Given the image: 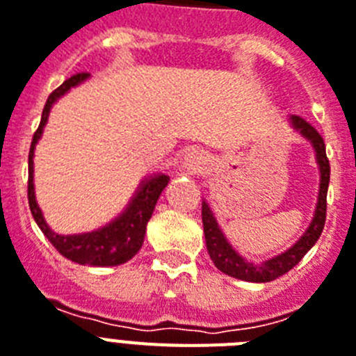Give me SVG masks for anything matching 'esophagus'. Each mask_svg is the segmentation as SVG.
<instances>
[{"instance_id":"esophagus-1","label":"esophagus","mask_w":356,"mask_h":356,"mask_svg":"<svg viewBox=\"0 0 356 356\" xmlns=\"http://www.w3.org/2000/svg\"><path fill=\"white\" fill-rule=\"evenodd\" d=\"M205 163H207V160H205V156L202 154V152L198 151H193L187 154V158H185V167L189 169V171L193 172H202L205 169Z\"/></svg>"}]
</instances>
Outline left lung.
<instances>
[{"label": "left lung", "mask_w": 356, "mask_h": 356, "mask_svg": "<svg viewBox=\"0 0 356 356\" xmlns=\"http://www.w3.org/2000/svg\"><path fill=\"white\" fill-rule=\"evenodd\" d=\"M291 125L296 131H300L304 138H307L316 152V163L320 167V189H318V202H316V209L313 214L309 227L300 236V240L284 251L282 254L275 258H269L262 264H251L248 260H243L240 254L233 249V245L227 242V238L224 236L222 229L216 224V218L213 216V211L209 209L207 202H202V222H204V234H205V245L209 251V257L213 264L218 267L220 271L229 275V277L238 278V280L245 282H271L277 280L278 277L286 275L291 271L296 264L300 262L304 254L309 251L316 243V240L322 234V229L325 224V209H327V187H330V160L325 156V143L324 138L320 136L309 122H305L300 116H291Z\"/></svg>", "instance_id": "8db88e82"}]
</instances>
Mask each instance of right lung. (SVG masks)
Segmentation results:
<instances>
[{
	"label": "right lung",
	"instance_id": "right-lung-1",
	"mask_svg": "<svg viewBox=\"0 0 356 356\" xmlns=\"http://www.w3.org/2000/svg\"><path fill=\"white\" fill-rule=\"evenodd\" d=\"M87 78H89L87 72H78V74L70 76L47 98V104L43 107V113H41L40 127L34 132L31 151H29V207H31L32 216L36 220L41 233L49 238V242L60 251V254H63L72 262L81 264V266H120V264L131 260L142 248L147 222L151 220L161 191L165 189L167 184H169V176L154 175L145 178L138 187L136 195L132 196V200L118 218H114L111 224L104 225V227L83 234L54 233L43 218V213H41L40 205L36 202V195H34V160L32 158H34L38 140L43 134V127L49 120V113H51L56 99L61 98L76 85L83 83Z\"/></svg>",
	"mask_w": 356,
	"mask_h": 356
}]
</instances>
